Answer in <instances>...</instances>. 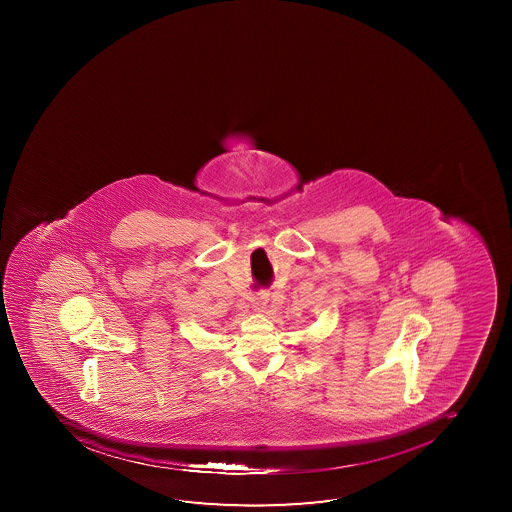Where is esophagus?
Returning <instances> with one entry per match:
<instances>
[{
  "label": "esophagus",
  "mask_w": 512,
  "mask_h": 512,
  "mask_svg": "<svg viewBox=\"0 0 512 512\" xmlns=\"http://www.w3.org/2000/svg\"><path fill=\"white\" fill-rule=\"evenodd\" d=\"M269 294L266 293V291H262V293H257L255 296H253V307L257 310H264L266 309V305H268V298Z\"/></svg>",
  "instance_id": "34e87169"
}]
</instances>
